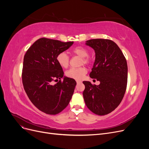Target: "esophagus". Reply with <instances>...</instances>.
<instances>
[{"label": "esophagus", "mask_w": 149, "mask_h": 149, "mask_svg": "<svg viewBox=\"0 0 149 149\" xmlns=\"http://www.w3.org/2000/svg\"><path fill=\"white\" fill-rule=\"evenodd\" d=\"M76 83H77V84H79L81 83V81H76Z\"/></svg>", "instance_id": "obj_1"}]
</instances>
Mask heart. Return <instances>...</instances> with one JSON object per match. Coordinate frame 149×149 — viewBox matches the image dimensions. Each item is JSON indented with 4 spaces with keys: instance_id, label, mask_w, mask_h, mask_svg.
Returning a JSON list of instances; mask_svg holds the SVG:
<instances>
[{
    "instance_id": "heart-1",
    "label": "heart",
    "mask_w": 149,
    "mask_h": 149,
    "mask_svg": "<svg viewBox=\"0 0 149 149\" xmlns=\"http://www.w3.org/2000/svg\"><path fill=\"white\" fill-rule=\"evenodd\" d=\"M72 53L74 55L81 57V60L80 61L81 65L83 64L88 65L91 63V58L88 55V49L85 48L83 47H76L72 50ZM56 60L58 64L65 68L69 66L70 61L69 56L65 52H60L58 53L56 56ZM86 73L87 70L83 66L80 68H72L66 71V76L70 78L81 80Z\"/></svg>"
}]
</instances>
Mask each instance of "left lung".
<instances>
[{
    "label": "left lung",
    "instance_id": "left-lung-1",
    "mask_svg": "<svg viewBox=\"0 0 149 149\" xmlns=\"http://www.w3.org/2000/svg\"><path fill=\"white\" fill-rule=\"evenodd\" d=\"M86 44L96 53L89 76L100 84L83 82L84 102L93 113L106 115L119 105L124 96L127 83V61L119 47L111 40L91 39Z\"/></svg>",
    "mask_w": 149,
    "mask_h": 149
}]
</instances>
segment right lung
<instances>
[{
	"instance_id": "1",
	"label": "right lung",
	"mask_w": 149,
	"mask_h": 149,
	"mask_svg": "<svg viewBox=\"0 0 149 149\" xmlns=\"http://www.w3.org/2000/svg\"><path fill=\"white\" fill-rule=\"evenodd\" d=\"M73 44V42L41 38L24 56L22 73L24 89L33 104L47 114L60 113L68 105L73 94L76 82L68 77L61 81L64 72L56 60L58 54ZM56 80L58 82L53 85Z\"/></svg>"
}]
</instances>
